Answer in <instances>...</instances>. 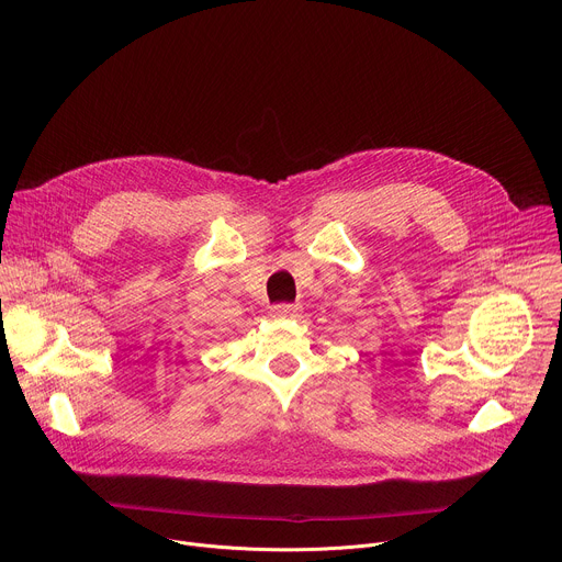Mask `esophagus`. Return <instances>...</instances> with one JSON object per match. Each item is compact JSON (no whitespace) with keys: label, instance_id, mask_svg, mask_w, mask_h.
<instances>
[{"label":"esophagus","instance_id":"1","mask_svg":"<svg viewBox=\"0 0 562 562\" xmlns=\"http://www.w3.org/2000/svg\"><path fill=\"white\" fill-rule=\"evenodd\" d=\"M297 311H300V306L297 304H289V302L271 306V315L273 317H293V315H297Z\"/></svg>","mask_w":562,"mask_h":562}]
</instances>
